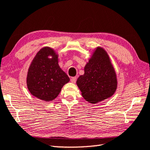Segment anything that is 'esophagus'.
<instances>
[{
	"mask_svg": "<svg viewBox=\"0 0 150 150\" xmlns=\"http://www.w3.org/2000/svg\"><path fill=\"white\" fill-rule=\"evenodd\" d=\"M76 81H77V77H72L71 79V82L73 83H75Z\"/></svg>",
	"mask_w": 150,
	"mask_h": 150,
	"instance_id": "34e87169",
	"label": "esophagus"
}]
</instances>
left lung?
<instances>
[{"mask_svg":"<svg viewBox=\"0 0 150 150\" xmlns=\"http://www.w3.org/2000/svg\"><path fill=\"white\" fill-rule=\"evenodd\" d=\"M77 84L85 100L91 103L103 101L114 94L117 88L116 73L103 49H96Z\"/></svg>","mask_w":150,"mask_h":150,"instance_id":"obj_1","label":"left lung"}]
</instances>
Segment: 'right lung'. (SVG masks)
<instances>
[{
  "label": "right lung",
  "mask_w": 150,
  "mask_h": 150,
  "mask_svg": "<svg viewBox=\"0 0 150 150\" xmlns=\"http://www.w3.org/2000/svg\"><path fill=\"white\" fill-rule=\"evenodd\" d=\"M51 55L52 59L48 57ZM69 78L58 66V56L49 47L38 52L28 69L26 83L29 92L45 101L53 100Z\"/></svg>",
  "instance_id": "obj_1"
}]
</instances>
